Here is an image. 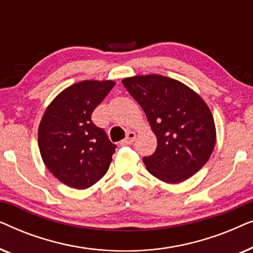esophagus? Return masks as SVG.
Returning a JSON list of instances; mask_svg holds the SVG:
<instances>
[{
    "label": "esophagus",
    "instance_id": "esophagus-1",
    "mask_svg": "<svg viewBox=\"0 0 253 253\" xmlns=\"http://www.w3.org/2000/svg\"><path fill=\"white\" fill-rule=\"evenodd\" d=\"M134 139H136V133L132 132V131H130V132H127L126 139H123L122 141H121V145H122V146H126V145H131L134 141Z\"/></svg>",
    "mask_w": 253,
    "mask_h": 253
}]
</instances>
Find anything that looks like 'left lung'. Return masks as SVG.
Returning a JSON list of instances; mask_svg holds the SVG:
<instances>
[{"instance_id":"left-lung-1","label":"left lung","mask_w":253,"mask_h":253,"mask_svg":"<svg viewBox=\"0 0 253 253\" xmlns=\"http://www.w3.org/2000/svg\"><path fill=\"white\" fill-rule=\"evenodd\" d=\"M122 83L157 136V150L143 158L147 170L166 183L191 177L209 161L215 145V124L204 100L183 83L160 75Z\"/></svg>"}]
</instances>
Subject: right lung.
Here are the masks:
<instances>
[{"instance_id":"add662e5","label":"right lung","mask_w":253,"mask_h":253,"mask_svg":"<svg viewBox=\"0 0 253 253\" xmlns=\"http://www.w3.org/2000/svg\"><path fill=\"white\" fill-rule=\"evenodd\" d=\"M114 85L113 81L77 83L62 91L43 114L38 130L41 158L70 188L87 189L108 170L116 145L91 116Z\"/></svg>"}]
</instances>
